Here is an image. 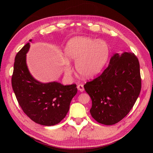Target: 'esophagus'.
<instances>
[{"instance_id": "1", "label": "esophagus", "mask_w": 153, "mask_h": 153, "mask_svg": "<svg viewBox=\"0 0 153 153\" xmlns=\"http://www.w3.org/2000/svg\"><path fill=\"white\" fill-rule=\"evenodd\" d=\"M77 88L80 92H83L84 91V85H83L82 84H78L77 86Z\"/></svg>"}]
</instances>
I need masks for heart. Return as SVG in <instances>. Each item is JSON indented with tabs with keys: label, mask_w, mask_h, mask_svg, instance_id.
Masks as SVG:
<instances>
[{
	"label": "heart",
	"mask_w": 153,
	"mask_h": 153,
	"mask_svg": "<svg viewBox=\"0 0 153 153\" xmlns=\"http://www.w3.org/2000/svg\"><path fill=\"white\" fill-rule=\"evenodd\" d=\"M64 54L68 61H76V70L82 77L91 78L105 68L110 57V48L108 43L102 39L75 37L67 43ZM69 71L68 66L66 72Z\"/></svg>",
	"instance_id": "1"
}]
</instances>
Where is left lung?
Here are the masks:
<instances>
[{"instance_id": "1", "label": "left lung", "mask_w": 153, "mask_h": 153, "mask_svg": "<svg viewBox=\"0 0 153 153\" xmlns=\"http://www.w3.org/2000/svg\"><path fill=\"white\" fill-rule=\"evenodd\" d=\"M92 100L90 112L96 121L113 125L126 116L141 91L140 64L135 54L115 53L98 77L84 85Z\"/></svg>"}]
</instances>
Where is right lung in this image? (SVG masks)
<instances>
[{
    "mask_svg": "<svg viewBox=\"0 0 153 153\" xmlns=\"http://www.w3.org/2000/svg\"><path fill=\"white\" fill-rule=\"evenodd\" d=\"M29 48V43H27L16 55L11 78L13 89L22 109L31 120L43 126H53L66 117L77 92L76 85H64L57 82L44 84L36 80L26 63Z\"/></svg>",
    "mask_w": 153,
    "mask_h": 153,
    "instance_id": "add662e5",
    "label": "right lung"
}]
</instances>
